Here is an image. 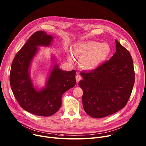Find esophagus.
Listing matches in <instances>:
<instances>
[{
	"label": "esophagus",
	"instance_id": "obj_1",
	"mask_svg": "<svg viewBox=\"0 0 146 146\" xmlns=\"http://www.w3.org/2000/svg\"><path fill=\"white\" fill-rule=\"evenodd\" d=\"M76 80V83H78L79 82V80L81 79V76H80L79 75H76L75 76Z\"/></svg>",
	"mask_w": 146,
	"mask_h": 146
}]
</instances>
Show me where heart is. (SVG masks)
<instances>
[{"label":"heart","mask_w":146,"mask_h":146,"mask_svg":"<svg viewBox=\"0 0 146 146\" xmlns=\"http://www.w3.org/2000/svg\"><path fill=\"white\" fill-rule=\"evenodd\" d=\"M111 47L108 43H100L94 40L81 42L76 43L73 47L75 56L81 58L80 64L85 69H93L105 61L111 53ZM67 58L73 61L72 52L68 50Z\"/></svg>","instance_id":"obj_1"}]
</instances>
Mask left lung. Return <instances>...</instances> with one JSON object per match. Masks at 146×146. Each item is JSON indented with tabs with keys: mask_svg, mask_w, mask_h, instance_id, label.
<instances>
[{
	"mask_svg": "<svg viewBox=\"0 0 146 146\" xmlns=\"http://www.w3.org/2000/svg\"><path fill=\"white\" fill-rule=\"evenodd\" d=\"M116 52L95 70L82 72L79 86L83 90L84 110L92 118H103L123 108L135 84V72L130 53L115 40Z\"/></svg>",
	"mask_w": 146,
	"mask_h": 146,
	"instance_id": "1",
	"label": "left lung"
}]
</instances>
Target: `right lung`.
Instances as JSON below:
<instances>
[{
	"label": "right lung",
	"instance_id": "1",
	"mask_svg": "<svg viewBox=\"0 0 146 146\" xmlns=\"http://www.w3.org/2000/svg\"><path fill=\"white\" fill-rule=\"evenodd\" d=\"M53 39L44 31L35 32L16 54L11 64L10 83L15 98L24 110L36 115L54 114L61 106L62 94L76 85V71H62L56 64L46 86L40 90L34 88L29 71L32 60L38 47L49 46Z\"/></svg>",
	"mask_w": 146,
	"mask_h": 146
}]
</instances>
